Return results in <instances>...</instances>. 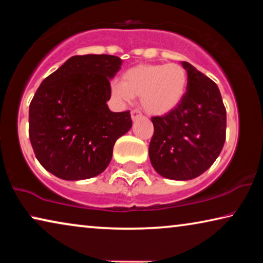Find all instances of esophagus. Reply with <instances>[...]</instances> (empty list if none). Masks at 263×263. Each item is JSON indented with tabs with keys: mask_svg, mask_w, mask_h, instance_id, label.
Instances as JSON below:
<instances>
[{
	"mask_svg": "<svg viewBox=\"0 0 263 263\" xmlns=\"http://www.w3.org/2000/svg\"><path fill=\"white\" fill-rule=\"evenodd\" d=\"M140 118H142V114L140 112L139 110H133L132 111V120L135 122V121L140 120Z\"/></svg>",
	"mask_w": 263,
	"mask_h": 263,
	"instance_id": "esophagus-1",
	"label": "esophagus"
}]
</instances>
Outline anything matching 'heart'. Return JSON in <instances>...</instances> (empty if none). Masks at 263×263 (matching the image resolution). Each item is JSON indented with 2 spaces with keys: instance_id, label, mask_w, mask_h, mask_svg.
<instances>
[{
  "instance_id": "obj_1",
  "label": "heart",
  "mask_w": 263,
  "mask_h": 263,
  "mask_svg": "<svg viewBox=\"0 0 263 263\" xmlns=\"http://www.w3.org/2000/svg\"><path fill=\"white\" fill-rule=\"evenodd\" d=\"M188 74L178 63H146L129 68L121 82L111 84V95L121 103L140 97L142 109L163 116L182 103L186 92Z\"/></svg>"
}]
</instances>
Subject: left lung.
I'll return each instance as SVG.
<instances>
[{
  "label": "left lung",
  "mask_w": 263,
  "mask_h": 263,
  "mask_svg": "<svg viewBox=\"0 0 263 263\" xmlns=\"http://www.w3.org/2000/svg\"><path fill=\"white\" fill-rule=\"evenodd\" d=\"M182 103L165 116L152 117L151 164L158 174L175 181L199 177L214 163L225 142L226 110L217 84L188 62Z\"/></svg>",
  "instance_id": "8db88e82"
}]
</instances>
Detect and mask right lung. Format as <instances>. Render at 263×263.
Instances as JSON below:
<instances>
[{
    "label": "right lung",
    "mask_w": 263,
    "mask_h": 263,
    "mask_svg": "<svg viewBox=\"0 0 263 263\" xmlns=\"http://www.w3.org/2000/svg\"><path fill=\"white\" fill-rule=\"evenodd\" d=\"M122 60L82 55L67 60L42 81L30 104V141L42 166L66 181L98 176L114 145L132 128L129 111L112 112L110 80Z\"/></svg>",
    "instance_id": "obj_1"
}]
</instances>
